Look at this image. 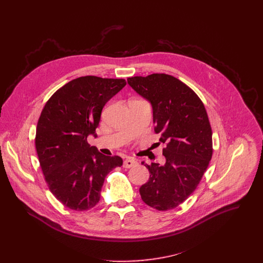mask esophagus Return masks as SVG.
I'll use <instances>...</instances> for the list:
<instances>
[{
	"mask_svg": "<svg viewBox=\"0 0 263 263\" xmlns=\"http://www.w3.org/2000/svg\"><path fill=\"white\" fill-rule=\"evenodd\" d=\"M138 165V161L133 159V158H128L126 159L124 162H123V167L124 168H132L134 166H137Z\"/></svg>",
	"mask_w": 263,
	"mask_h": 263,
	"instance_id": "obj_1",
	"label": "esophagus"
}]
</instances>
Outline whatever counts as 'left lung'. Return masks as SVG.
Returning a JSON list of instances; mask_svg holds the SVG:
<instances>
[{
  "label": "left lung",
  "mask_w": 263,
  "mask_h": 263,
  "mask_svg": "<svg viewBox=\"0 0 263 263\" xmlns=\"http://www.w3.org/2000/svg\"><path fill=\"white\" fill-rule=\"evenodd\" d=\"M153 108L155 133L166 144V162L151 165L150 178L140 188L143 201L158 211L175 209L195 190L213 156V133L202 101L173 76L152 74L127 79Z\"/></svg>",
  "instance_id": "left-lung-1"
}]
</instances>
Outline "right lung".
<instances>
[{
    "mask_svg": "<svg viewBox=\"0 0 263 263\" xmlns=\"http://www.w3.org/2000/svg\"><path fill=\"white\" fill-rule=\"evenodd\" d=\"M124 79L85 76L60 88L45 103L38 119L35 148L44 179L65 206L87 211L100 199L107 174L122 165L118 156H105L91 147L101 111L118 93Z\"/></svg>",
    "mask_w": 263,
    "mask_h": 263,
    "instance_id": "right-lung-1",
    "label": "right lung"
}]
</instances>
